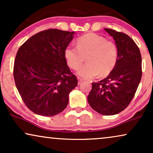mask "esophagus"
<instances>
[{
  "instance_id": "esophagus-1",
  "label": "esophagus",
  "mask_w": 153,
  "mask_h": 153,
  "mask_svg": "<svg viewBox=\"0 0 153 153\" xmlns=\"http://www.w3.org/2000/svg\"><path fill=\"white\" fill-rule=\"evenodd\" d=\"M82 81H83V79H81V78H79V77H78V83H79V84H80V83L82 82Z\"/></svg>"
}]
</instances>
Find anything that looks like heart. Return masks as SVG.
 Masks as SVG:
<instances>
[{
	"mask_svg": "<svg viewBox=\"0 0 153 153\" xmlns=\"http://www.w3.org/2000/svg\"><path fill=\"white\" fill-rule=\"evenodd\" d=\"M118 50L114 42L95 33H87L77 39L76 47L68 46L64 57L72 70H77L84 61L87 63L77 71L81 78L91 79L98 74L108 75L114 70L118 60Z\"/></svg>",
	"mask_w": 153,
	"mask_h": 153,
	"instance_id": "b5f03b06",
	"label": "heart"
}]
</instances>
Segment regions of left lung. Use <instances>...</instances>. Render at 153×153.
Listing matches in <instances>:
<instances>
[{"label": "left lung", "mask_w": 153, "mask_h": 153, "mask_svg": "<svg viewBox=\"0 0 153 153\" xmlns=\"http://www.w3.org/2000/svg\"><path fill=\"white\" fill-rule=\"evenodd\" d=\"M118 50L117 62L107 77L92 83L88 102L95 111L113 116L125 109L135 95L142 76L141 56L132 39L125 33L104 28Z\"/></svg>", "instance_id": "obj_1"}]
</instances>
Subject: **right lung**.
<instances>
[{"label": "right lung", "instance_id": "1", "mask_svg": "<svg viewBox=\"0 0 153 153\" xmlns=\"http://www.w3.org/2000/svg\"><path fill=\"white\" fill-rule=\"evenodd\" d=\"M74 34L58 29L41 31L16 53L13 72L16 88L35 114L53 116L68 106L69 94L78 83L64 57Z\"/></svg>", "mask_w": 153, "mask_h": 153}]
</instances>
